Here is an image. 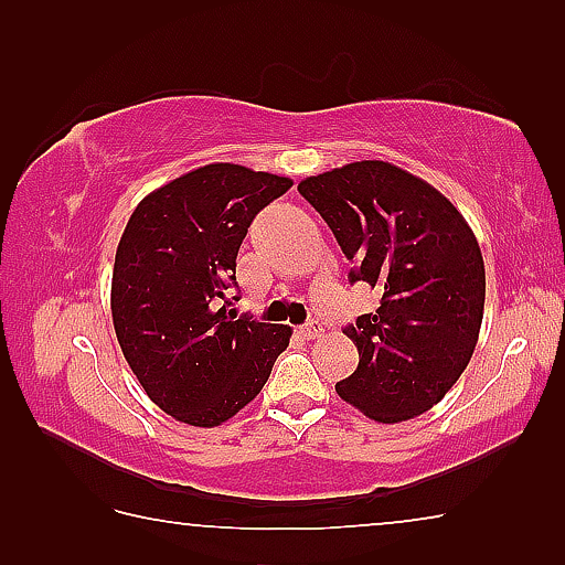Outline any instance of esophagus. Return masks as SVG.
I'll return each instance as SVG.
<instances>
[{"label":"esophagus","instance_id":"esophagus-1","mask_svg":"<svg viewBox=\"0 0 565 565\" xmlns=\"http://www.w3.org/2000/svg\"><path fill=\"white\" fill-rule=\"evenodd\" d=\"M298 332H301L306 340H318L320 334H322V322L320 320H310V322H306L303 328H298Z\"/></svg>","mask_w":565,"mask_h":565}]
</instances>
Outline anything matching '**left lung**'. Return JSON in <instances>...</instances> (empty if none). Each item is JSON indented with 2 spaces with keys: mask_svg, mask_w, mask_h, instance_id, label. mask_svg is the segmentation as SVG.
<instances>
[{
  "mask_svg": "<svg viewBox=\"0 0 565 565\" xmlns=\"http://www.w3.org/2000/svg\"><path fill=\"white\" fill-rule=\"evenodd\" d=\"M354 262L350 281L381 294L344 334L359 366L338 395L383 425L427 413L476 350L486 267L463 215L439 191L383 160H362L298 184Z\"/></svg>",
  "mask_w": 565,
  "mask_h": 565,
  "instance_id": "1",
  "label": "left lung"
}]
</instances>
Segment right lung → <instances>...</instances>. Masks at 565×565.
<instances>
[{"mask_svg": "<svg viewBox=\"0 0 565 565\" xmlns=\"http://www.w3.org/2000/svg\"><path fill=\"white\" fill-rule=\"evenodd\" d=\"M289 177L215 162L142 199L116 249L114 330L148 398L179 423L215 427L255 401L291 328L226 306L249 223ZM237 301V296H235Z\"/></svg>", "mask_w": 565, "mask_h": 565, "instance_id": "add662e5", "label": "right lung"}]
</instances>
